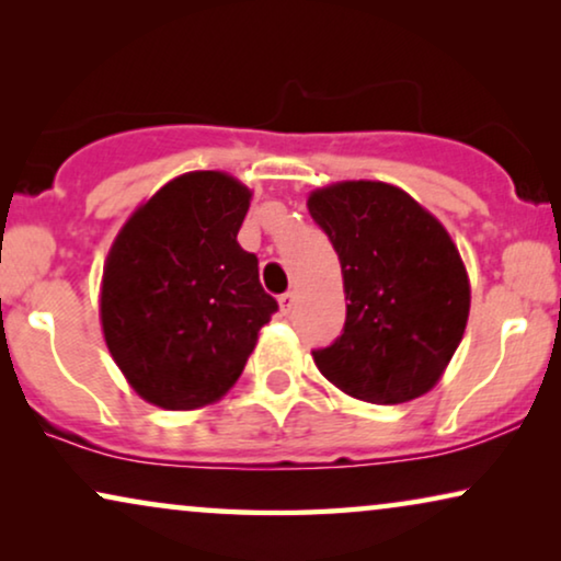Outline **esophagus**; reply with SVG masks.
I'll list each match as a JSON object with an SVG mask.
<instances>
[{"instance_id": "34e87169", "label": "esophagus", "mask_w": 561, "mask_h": 561, "mask_svg": "<svg viewBox=\"0 0 561 561\" xmlns=\"http://www.w3.org/2000/svg\"><path fill=\"white\" fill-rule=\"evenodd\" d=\"M278 301H280V311L290 313V311H294V306H296V290H288V294H283Z\"/></svg>"}]
</instances>
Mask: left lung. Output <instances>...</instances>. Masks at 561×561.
Returning <instances> with one entry per match:
<instances>
[{
    "label": "left lung",
    "instance_id": "left-lung-1",
    "mask_svg": "<svg viewBox=\"0 0 561 561\" xmlns=\"http://www.w3.org/2000/svg\"><path fill=\"white\" fill-rule=\"evenodd\" d=\"M309 211L340 255L347 319L313 350L329 382L367 403L424 396L462 342L470 280L462 257L424 206L380 181L317 188Z\"/></svg>",
    "mask_w": 561,
    "mask_h": 561
}]
</instances>
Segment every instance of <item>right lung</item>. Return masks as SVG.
Instances as JSON below:
<instances>
[{"label":"right lung","instance_id":"1","mask_svg":"<svg viewBox=\"0 0 561 561\" xmlns=\"http://www.w3.org/2000/svg\"><path fill=\"white\" fill-rule=\"evenodd\" d=\"M250 196L227 173H183L112 244L99 304L104 340L148 403L191 411L219 401L278 311L257 257L237 242Z\"/></svg>","mask_w":561,"mask_h":561}]
</instances>
